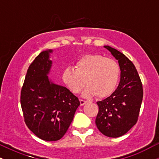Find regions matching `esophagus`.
Returning <instances> with one entry per match:
<instances>
[{"mask_svg": "<svg viewBox=\"0 0 159 159\" xmlns=\"http://www.w3.org/2000/svg\"><path fill=\"white\" fill-rule=\"evenodd\" d=\"M87 103V101H85V100H83V99H80V105H85V104Z\"/></svg>", "mask_w": 159, "mask_h": 159, "instance_id": "1", "label": "esophagus"}]
</instances>
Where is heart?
<instances>
[{
    "label": "heart",
    "instance_id": "heart-1",
    "mask_svg": "<svg viewBox=\"0 0 159 159\" xmlns=\"http://www.w3.org/2000/svg\"><path fill=\"white\" fill-rule=\"evenodd\" d=\"M120 77L119 64L100 54H86L75 63V69L66 67L62 81L72 93H78L87 85L83 96L105 98L114 92Z\"/></svg>",
    "mask_w": 159,
    "mask_h": 159
}]
</instances>
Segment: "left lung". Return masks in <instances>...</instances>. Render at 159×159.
Instances as JSON below:
<instances>
[{
	"mask_svg": "<svg viewBox=\"0 0 159 159\" xmlns=\"http://www.w3.org/2000/svg\"><path fill=\"white\" fill-rule=\"evenodd\" d=\"M104 47L118 61L121 73L116 90L109 97L97 102L96 125L104 135L118 138L129 132L138 121L143 87L132 62L116 49L108 45Z\"/></svg>",
	"mask_w": 159,
	"mask_h": 159,
	"instance_id": "8db88e82",
	"label": "left lung"
}]
</instances>
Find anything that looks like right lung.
Wrapping results in <instances>:
<instances>
[{"label":"right lung","instance_id":"obj_1","mask_svg":"<svg viewBox=\"0 0 159 159\" xmlns=\"http://www.w3.org/2000/svg\"><path fill=\"white\" fill-rule=\"evenodd\" d=\"M52 52L43 51L33 61L21 91V106L27 126L46 141L63 138L80 105L78 97L66 87L48 78Z\"/></svg>","mask_w":159,"mask_h":159}]
</instances>
